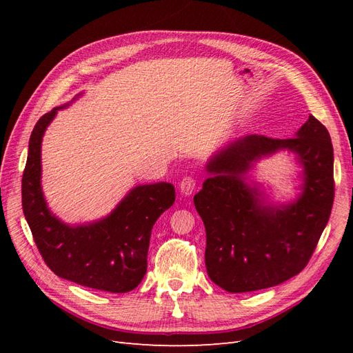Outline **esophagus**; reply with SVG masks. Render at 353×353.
<instances>
[{"mask_svg": "<svg viewBox=\"0 0 353 353\" xmlns=\"http://www.w3.org/2000/svg\"><path fill=\"white\" fill-rule=\"evenodd\" d=\"M179 190L184 196H191L196 190V179L191 176H184L179 183Z\"/></svg>", "mask_w": 353, "mask_h": 353, "instance_id": "obj_1", "label": "esophagus"}]
</instances>
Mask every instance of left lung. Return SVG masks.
<instances>
[{
  "label": "left lung",
  "mask_w": 353,
  "mask_h": 353,
  "mask_svg": "<svg viewBox=\"0 0 353 353\" xmlns=\"http://www.w3.org/2000/svg\"><path fill=\"white\" fill-rule=\"evenodd\" d=\"M292 154L303 168L293 201L274 202L248 175L262 158ZM333 144L311 114L293 138L245 135L218 148L194 196L206 228V270L230 293L279 285L301 272L327 225L334 200Z\"/></svg>",
  "instance_id": "left-lung-1"
}]
</instances>
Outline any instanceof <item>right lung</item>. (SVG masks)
<instances>
[{"label": "right lung", "mask_w": 353, "mask_h": 353, "mask_svg": "<svg viewBox=\"0 0 353 353\" xmlns=\"http://www.w3.org/2000/svg\"><path fill=\"white\" fill-rule=\"evenodd\" d=\"M54 108L37 122L29 138L22 178V206L37 248L60 279L110 293L131 292L147 272V253L154 222L174 205L169 183L140 184L130 190L108 216L85 223H66L50 210L41 187V145Z\"/></svg>", "instance_id": "right-lung-1"}]
</instances>
